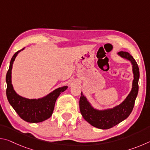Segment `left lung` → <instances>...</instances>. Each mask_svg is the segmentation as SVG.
<instances>
[{"instance_id":"left-lung-1","label":"left lung","mask_w":150,"mask_h":150,"mask_svg":"<svg viewBox=\"0 0 150 150\" xmlns=\"http://www.w3.org/2000/svg\"><path fill=\"white\" fill-rule=\"evenodd\" d=\"M122 57L130 61L133 67L134 80L131 92L120 105L116 107L105 110L93 108L85 96L81 93L79 100V108L81 115L86 121L91 125L100 129H109L125 120L133 110L134 103L138 93L139 67L134 57L126 52H118Z\"/></svg>"}]
</instances>
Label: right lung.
I'll return each instance as SVG.
<instances>
[{
  "label": "right lung",
  "mask_w": 150,
  "mask_h": 150,
  "mask_svg": "<svg viewBox=\"0 0 150 150\" xmlns=\"http://www.w3.org/2000/svg\"><path fill=\"white\" fill-rule=\"evenodd\" d=\"M23 50L24 48L15 53L10 63L9 69L6 76V96L14 110L24 121L30 123L41 122L52 115L55 101L60 94L67 89V87L65 86L58 88L45 97L38 99H28L16 94L12 85L11 71L16 55L20 51Z\"/></svg>",
  "instance_id": "add662e5"
}]
</instances>
